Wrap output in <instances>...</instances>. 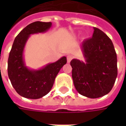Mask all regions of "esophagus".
<instances>
[{
	"label": "esophagus",
	"mask_w": 126,
	"mask_h": 126,
	"mask_svg": "<svg viewBox=\"0 0 126 126\" xmlns=\"http://www.w3.org/2000/svg\"><path fill=\"white\" fill-rule=\"evenodd\" d=\"M72 59V56L71 55H68L67 57V63H70V61Z\"/></svg>",
	"instance_id": "esophagus-1"
}]
</instances>
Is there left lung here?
<instances>
[{
    "mask_svg": "<svg viewBox=\"0 0 126 126\" xmlns=\"http://www.w3.org/2000/svg\"><path fill=\"white\" fill-rule=\"evenodd\" d=\"M85 62H70L74 86L80 94L96 98L107 94L117 76V55L113 42L103 31L94 28L93 37L82 42Z\"/></svg>",
    "mask_w": 126,
    "mask_h": 126,
    "instance_id": "left-lung-1",
    "label": "left lung"
}]
</instances>
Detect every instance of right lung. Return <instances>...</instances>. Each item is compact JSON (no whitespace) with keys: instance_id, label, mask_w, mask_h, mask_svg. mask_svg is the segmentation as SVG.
Wrapping results in <instances>:
<instances>
[{"instance_id":"add662e5","label":"right lung","mask_w":126,"mask_h":126,"mask_svg":"<svg viewBox=\"0 0 126 126\" xmlns=\"http://www.w3.org/2000/svg\"><path fill=\"white\" fill-rule=\"evenodd\" d=\"M51 26V22H33L23 28L13 42L8 59V76L16 92L23 97L38 99L47 94L58 73L67 63L66 57H63L39 69H30L26 65L23 50L30 35L46 32Z\"/></svg>"}]
</instances>
